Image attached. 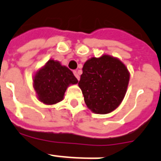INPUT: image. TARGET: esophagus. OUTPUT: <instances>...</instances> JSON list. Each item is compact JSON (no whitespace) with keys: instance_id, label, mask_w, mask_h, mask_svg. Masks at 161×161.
<instances>
[{"instance_id":"1","label":"esophagus","mask_w":161,"mask_h":161,"mask_svg":"<svg viewBox=\"0 0 161 161\" xmlns=\"http://www.w3.org/2000/svg\"><path fill=\"white\" fill-rule=\"evenodd\" d=\"M73 74L75 75L76 78H77L78 80H79V78H80V77H79V75H78V72H77V71H73Z\"/></svg>"}]
</instances>
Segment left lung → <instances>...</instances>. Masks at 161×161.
<instances>
[{
    "label": "left lung",
    "instance_id": "1",
    "mask_svg": "<svg viewBox=\"0 0 161 161\" xmlns=\"http://www.w3.org/2000/svg\"><path fill=\"white\" fill-rule=\"evenodd\" d=\"M130 81L125 64L108 55L92 58L84 63L78 86L84 102L95 114H108L122 102Z\"/></svg>",
    "mask_w": 161,
    "mask_h": 161
}]
</instances>
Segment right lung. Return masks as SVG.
<instances>
[{"mask_svg": "<svg viewBox=\"0 0 161 161\" xmlns=\"http://www.w3.org/2000/svg\"><path fill=\"white\" fill-rule=\"evenodd\" d=\"M78 82L69 68L57 61L49 60L35 75L33 86L39 100L46 104H54L63 100L69 84Z\"/></svg>", "mask_w": 161, "mask_h": 161, "instance_id": "1", "label": "right lung"}]
</instances>
